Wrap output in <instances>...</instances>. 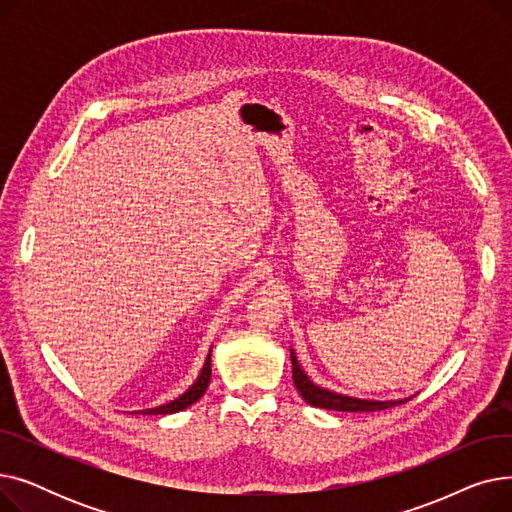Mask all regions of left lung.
<instances>
[{
	"mask_svg": "<svg viewBox=\"0 0 512 512\" xmlns=\"http://www.w3.org/2000/svg\"><path fill=\"white\" fill-rule=\"evenodd\" d=\"M290 361H292V380L297 390L301 392L303 400L311 407L317 409H328V411H346V413H369V411H384L396 405H405L407 400H411L413 396L407 398H398V400H365V398H355V396H346L328 388L317 386L309 375L305 373V369L301 367L297 355L290 348Z\"/></svg>",
	"mask_w": 512,
	"mask_h": 512,
	"instance_id": "left-lung-1",
	"label": "left lung"
}]
</instances>
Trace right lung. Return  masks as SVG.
I'll use <instances>...</instances> for the list:
<instances>
[{"label": "right lung", "mask_w": 512, "mask_h": 512, "mask_svg": "<svg viewBox=\"0 0 512 512\" xmlns=\"http://www.w3.org/2000/svg\"><path fill=\"white\" fill-rule=\"evenodd\" d=\"M209 380H211V351H209V355H207V359L203 363V369L199 373V378L195 380V384L188 388L184 394H180L178 398L166 402V405H159V407H153V409H143V411H134V413H139V415H170V413H178V411H182L186 407H191L193 402H197L205 394V390L209 386Z\"/></svg>", "instance_id": "right-lung-1"}]
</instances>
